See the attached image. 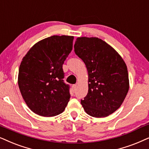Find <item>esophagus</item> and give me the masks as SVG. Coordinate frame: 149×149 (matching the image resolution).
Instances as JSON below:
<instances>
[{
  "label": "esophagus",
  "mask_w": 149,
  "mask_h": 149,
  "mask_svg": "<svg viewBox=\"0 0 149 149\" xmlns=\"http://www.w3.org/2000/svg\"><path fill=\"white\" fill-rule=\"evenodd\" d=\"M77 84L73 85V86H72V89H73V90H74V92L77 90Z\"/></svg>",
  "instance_id": "34e87169"
}]
</instances>
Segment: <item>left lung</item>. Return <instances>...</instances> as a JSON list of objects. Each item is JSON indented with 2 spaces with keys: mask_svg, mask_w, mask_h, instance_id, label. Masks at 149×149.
Instances as JSON below:
<instances>
[{
  "mask_svg": "<svg viewBox=\"0 0 149 149\" xmlns=\"http://www.w3.org/2000/svg\"><path fill=\"white\" fill-rule=\"evenodd\" d=\"M74 48L88 72V92L81 103L92 117L108 116L120 107L128 93L126 63L113 48L98 38H77Z\"/></svg>",
  "mask_w": 149,
  "mask_h": 149,
  "instance_id": "8db88e82",
  "label": "left lung"
}]
</instances>
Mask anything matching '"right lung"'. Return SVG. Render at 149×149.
<instances>
[{
    "label": "right lung",
    "mask_w": 149,
    "mask_h": 149,
    "mask_svg": "<svg viewBox=\"0 0 149 149\" xmlns=\"http://www.w3.org/2000/svg\"><path fill=\"white\" fill-rule=\"evenodd\" d=\"M73 36H53L37 42L23 57L18 84L33 112L52 117L64 111L70 98L62 65L72 49Z\"/></svg>",
    "instance_id": "right-lung-1"
}]
</instances>
